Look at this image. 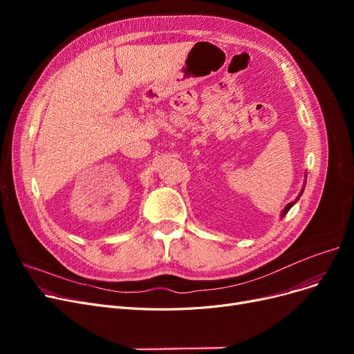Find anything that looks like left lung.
Returning <instances> with one entry per match:
<instances>
[{
  "instance_id": "left-lung-1",
  "label": "left lung",
  "mask_w": 354,
  "mask_h": 354,
  "mask_svg": "<svg viewBox=\"0 0 354 354\" xmlns=\"http://www.w3.org/2000/svg\"><path fill=\"white\" fill-rule=\"evenodd\" d=\"M306 179H307V174H306ZM304 188H306V180H304V187H303V188H301V191H300V194H299V196H297V198H295V201H292V202H290V203H287V205H286V208H284V209H283V211H281V219H283V218H284V216H286V215H287V212H288V211H290V209H291V208H292V207H294V205H295V202H297V201H299V199H300V196H301V195H303V192H304Z\"/></svg>"
}]
</instances>
